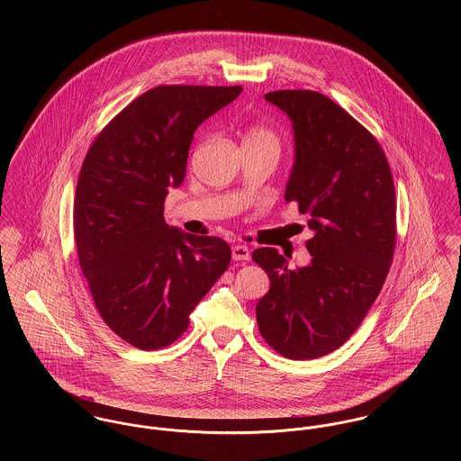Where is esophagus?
Masks as SVG:
<instances>
[{"label": "esophagus", "instance_id": "1", "mask_svg": "<svg viewBox=\"0 0 461 461\" xmlns=\"http://www.w3.org/2000/svg\"><path fill=\"white\" fill-rule=\"evenodd\" d=\"M232 259L234 261H249L250 259V250L245 245H234L232 247Z\"/></svg>", "mask_w": 461, "mask_h": 461}]
</instances>
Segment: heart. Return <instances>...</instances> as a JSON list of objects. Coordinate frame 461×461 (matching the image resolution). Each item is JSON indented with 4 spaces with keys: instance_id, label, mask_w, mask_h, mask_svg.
Listing matches in <instances>:
<instances>
[{
    "instance_id": "obj_1",
    "label": "heart",
    "mask_w": 461,
    "mask_h": 461,
    "mask_svg": "<svg viewBox=\"0 0 461 461\" xmlns=\"http://www.w3.org/2000/svg\"><path fill=\"white\" fill-rule=\"evenodd\" d=\"M247 140H266V141H273L276 143V136L269 130L261 128V126H254L249 134H247Z\"/></svg>"
}]
</instances>
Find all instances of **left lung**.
Wrapping results in <instances>:
<instances>
[{
  "label": "left lung",
  "instance_id": "left-lung-1",
  "mask_svg": "<svg viewBox=\"0 0 461 461\" xmlns=\"http://www.w3.org/2000/svg\"><path fill=\"white\" fill-rule=\"evenodd\" d=\"M264 99L293 122L294 163L285 200L298 202L314 232L311 263L291 269L275 249L252 259L269 276L256 307L264 340L307 360L340 348L378 298L393 264L395 194L378 140L327 95L276 90Z\"/></svg>",
  "mask_w": 461,
  "mask_h": 461
}]
</instances>
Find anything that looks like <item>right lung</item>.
I'll return each instance as SVG.
<instances>
[{
  "instance_id": "1",
  "label": "right lung",
  "mask_w": 461,
  "mask_h": 461,
  "mask_svg": "<svg viewBox=\"0 0 461 461\" xmlns=\"http://www.w3.org/2000/svg\"><path fill=\"white\" fill-rule=\"evenodd\" d=\"M241 86L163 85L130 103L88 149L74 197L81 271L103 321L138 349H161L230 263L216 236L167 225L198 126Z\"/></svg>"
}]
</instances>
